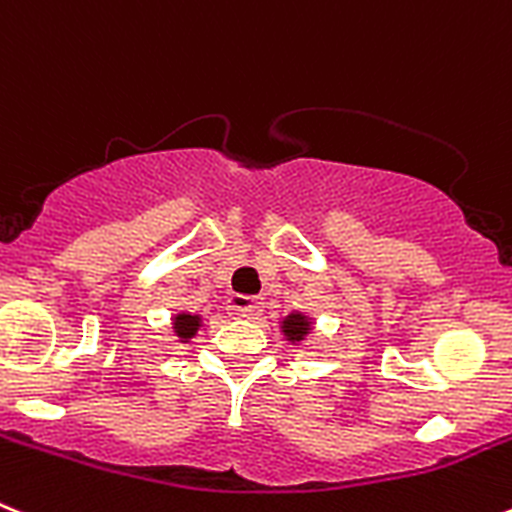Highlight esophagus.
<instances>
[{
	"label": "esophagus",
	"mask_w": 512,
	"mask_h": 512,
	"mask_svg": "<svg viewBox=\"0 0 512 512\" xmlns=\"http://www.w3.org/2000/svg\"><path fill=\"white\" fill-rule=\"evenodd\" d=\"M228 312H230V315H233V318L253 320V318H259L261 312H264V302L256 300V297L233 295L228 300Z\"/></svg>",
	"instance_id": "1"
}]
</instances>
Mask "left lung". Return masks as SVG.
I'll list each match as a JSON object with an SVG mask.
<instances>
[{
	"label": "left lung",
	"instance_id": "left-lung-1",
	"mask_svg": "<svg viewBox=\"0 0 512 512\" xmlns=\"http://www.w3.org/2000/svg\"><path fill=\"white\" fill-rule=\"evenodd\" d=\"M282 333L289 343H305L312 333V318L305 312H289L287 318H282Z\"/></svg>",
	"mask_w": 512,
	"mask_h": 512
}]
</instances>
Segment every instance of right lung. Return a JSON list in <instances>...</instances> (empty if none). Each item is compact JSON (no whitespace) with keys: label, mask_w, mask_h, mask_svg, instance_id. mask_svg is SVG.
Returning <instances> with one entry per match:
<instances>
[{"label":"right lung","mask_w":512,"mask_h":512,"mask_svg":"<svg viewBox=\"0 0 512 512\" xmlns=\"http://www.w3.org/2000/svg\"><path fill=\"white\" fill-rule=\"evenodd\" d=\"M200 328H202V318L200 315H192V312H176L174 318H171V330H174V336L182 343L192 341Z\"/></svg>","instance_id":"right-lung-1"}]
</instances>
